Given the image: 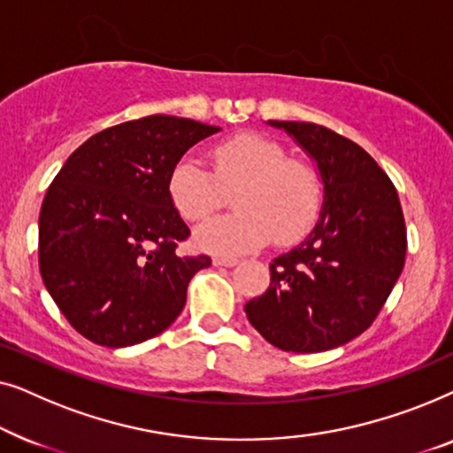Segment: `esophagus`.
Returning <instances> with one entry per match:
<instances>
[{
  "label": "esophagus",
  "instance_id": "1",
  "mask_svg": "<svg viewBox=\"0 0 453 453\" xmlns=\"http://www.w3.org/2000/svg\"><path fill=\"white\" fill-rule=\"evenodd\" d=\"M212 262H214V265H225V268H233V265L239 264V259L237 257H222V256H219V257H214Z\"/></svg>",
  "mask_w": 453,
  "mask_h": 453
}]
</instances>
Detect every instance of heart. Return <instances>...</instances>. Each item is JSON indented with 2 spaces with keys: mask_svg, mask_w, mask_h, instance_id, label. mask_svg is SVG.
<instances>
[{
  "mask_svg": "<svg viewBox=\"0 0 453 453\" xmlns=\"http://www.w3.org/2000/svg\"><path fill=\"white\" fill-rule=\"evenodd\" d=\"M214 171L191 154L173 165L166 191L185 220L202 222L225 206L226 191L239 212L197 226L196 245L237 256L268 243H290L305 234L321 206V179L311 165L290 158L280 142L243 132L212 148Z\"/></svg>",
  "mask_w": 453,
  "mask_h": 453,
  "instance_id": "obj_1",
  "label": "heart"
}]
</instances>
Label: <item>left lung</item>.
<instances>
[{"label": "left lung", "mask_w": 453, "mask_h": 453, "mask_svg": "<svg viewBox=\"0 0 453 453\" xmlns=\"http://www.w3.org/2000/svg\"><path fill=\"white\" fill-rule=\"evenodd\" d=\"M318 163L324 203L309 237L270 264V287L245 305L251 326L287 352H321L373 324L406 259L398 191L355 142L305 121H270Z\"/></svg>", "instance_id": "8db88e82"}]
</instances>
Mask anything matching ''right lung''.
<instances>
[{
  "mask_svg": "<svg viewBox=\"0 0 453 453\" xmlns=\"http://www.w3.org/2000/svg\"><path fill=\"white\" fill-rule=\"evenodd\" d=\"M220 127L148 115L84 142L49 185L39 268L72 327L109 349L140 344L181 313L208 256H179L189 228L173 206V165Z\"/></svg>",
  "mask_w": 453,
  "mask_h": 453,
  "instance_id": "add662e5",
  "label": "right lung"
}]
</instances>
